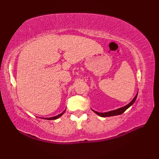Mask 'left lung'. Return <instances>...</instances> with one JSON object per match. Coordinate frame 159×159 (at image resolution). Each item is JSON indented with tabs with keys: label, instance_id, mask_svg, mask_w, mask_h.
<instances>
[{
	"label": "left lung",
	"instance_id": "1",
	"mask_svg": "<svg viewBox=\"0 0 159 159\" xmlns=\"http://www.w3.org/2000/svg\"><path fill=\"white\" fill-rule=\"evenodd\" d=\"M137 94L135 96V97L134 98L133 100L131 101V102L126 105L125 107H123L121 108H120V109H116V110H114V111H109V112H106V113H99V112H97L96 111H93L94 113H96L97 115H98L100 117H111V116H118V115H121L125 111H126L127 109H128L131 105H133V104L134 102V101L136 100L137 99Z\"/></svg>",
	"mask_w": 159,
	"mask_h": 159
}]
</instances>
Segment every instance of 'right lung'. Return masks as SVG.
<instances>
[{
    "instance_id": "add662e5",
    "label": "right lung",
    "mask_w": 159,
    "mask_h": 159,
    "mask_svg": "<svg viewBox=\"0 0 159 159\" xmlns=\"http://www.w3.org/2000/svg\"><path fill=\"white\" fill-rule=\"evenodd\" d=\"M66 111V110L63 111V112H62L61 113V114H59V115H58V116H55V117H48V118H45L46 120H56V119H57V118H59V117H60L61 116H62V115L64 113V112H65Z\"/></svg>"
}]
</instances>
